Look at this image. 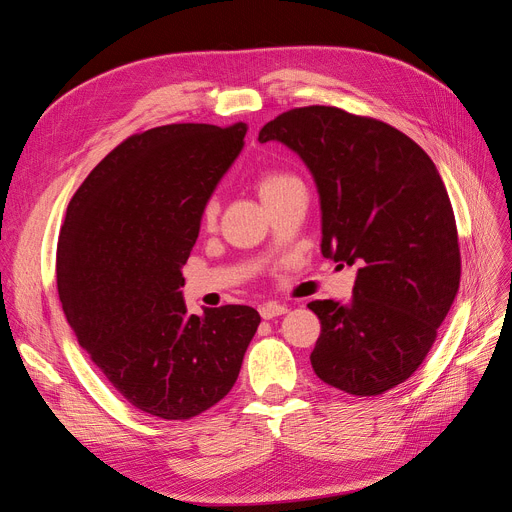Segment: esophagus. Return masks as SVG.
Wrapping results in <instances>:
<instances>
[{
	"mask_svg": "<svg viewBox=\"0 0 512 512\" xmlns=\"http://www.w3.org/2000/svg\"><path fill=\"white\" fill-rule=\"evenodd\" d=\"M258 312H260V316L265 318V320H271V318H275V316L288 314V307H286V305H280V303L269 301V303H262Z\"/></svg>",
	"mask_w": 512,
	"mask_h": 512,
	"instance_id": "obj_1",
	"label": "esophagus"
}]
</instances>
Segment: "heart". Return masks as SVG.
<instances>
[{
  "mask_svg": "<svg viewBox=\"0 0 512 512\" xmlns=\"http://www.w3.org/2000/svg\"><path fill=\"white\" fill-rule=\"evenodd\" d=\"M294 181H299V179L288 175V173H265V175H262V177L258 179V194H260L262 200H265V198L277 194L280 190H284L286 185H290V183H294ZM215 215H218V200L209 198L207 203H205V209H203V222H205L207 226L213 224Z\"/></svg>",
  "mask_w": 512,
  "mask_h": 512,
  "instance_id": "b5f03b06",
  "label": "heart"
}]
</instances>
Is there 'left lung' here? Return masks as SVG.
I'll return each mask as SVG.
<instances>
[{
    "mask_svg": "<svg viewBox=\"0 0 512 512\" xmlns=\"http://www.w3.org/2000/svg\"><path fill=\"white\" fill-rule=\"evenodd\" d=\"M260 143L297 153L320 196L324 258L356 265L350 303L312 301L316 376L350 395L408 380L459 290L457 226L436 164L404 132L335 106L292 108Z\"/></svg>",
    "mask_w": 512,
    "mask_h": 512,
    "instance_id": "obj_1",
    "label": "left lung"
}]
</instances>
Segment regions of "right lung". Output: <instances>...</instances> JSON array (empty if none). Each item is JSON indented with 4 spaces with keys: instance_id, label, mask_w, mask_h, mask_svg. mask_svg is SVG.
I'll return each instance as SVG.
<instances>
[{
    "instance_id": "right-lung-1",
    "label": "right lung",
    "mask_w": 512,
    "mask_h": 512,
    "mask_svg": "<svg viewBox=\"0 0 512 512\" xmlns=\"http://www.w3.org/2000/svg\"><path fill=\"white\" fill-rule=\"evenodd\" d=\"M245 123H170L126 138L72 196L57 243L68 324L130 404L166 421L209 410L237 382L254 307L188 314L183 265Z\"/></svg>"
}]
</instances>
